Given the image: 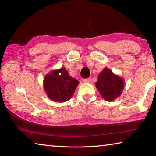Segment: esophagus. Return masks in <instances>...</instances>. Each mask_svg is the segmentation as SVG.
<instances>
[{
	"label": "esophagus",
	"instance_id": "obj_1",
	"mask_svg": "<svg viewBox=\"0 0 156 156\" xmlns=\"http://www.w3.org/2000/svg\"><path fill=\"white\" fill-rule=\"evenodd\" d=\"M90 82H91L90 78L83 79V83H90Z\"/></svg>",
	"mask_w": 156,
	"mask_h": 156
}]
</instances>
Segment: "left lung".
Segmentation results:
<instances>
[{
	"instance_id": "left-lung-1",
	"label": "left lung",
	"mask_w": 156,
	"mask_h": 156,
	"mask_svg": "<svg viewBox=\"0 0 156 156\" xmlns=\"http://www.w3.org/2000/svg\"><path fill=\"white\" fill-rule=\"evenodd\" d=\"M96 87L107 101H113L119 97L125 88V80L108 68H105L98 76Z\"/></svg>"
}]
</instances>
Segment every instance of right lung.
I'll list each match as a JSON object with an SVG mask.
<instances>
[{"mask_svg":"<svg viewBox=\"0 0 156 156\" xmlns=\"http://www.w3.org/2000/svg\"><path fill=\"white\" fill-rule=\"evenodd\" d=\"M78 84L79 81L72 78L65 68H60L44 76L43 88L49 99L65 102L72 97Z\"/></svg>","mask_w":156,"mask_h":156,"instance_id":"obj_1","label":"right lung"}]
</instances>
